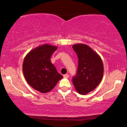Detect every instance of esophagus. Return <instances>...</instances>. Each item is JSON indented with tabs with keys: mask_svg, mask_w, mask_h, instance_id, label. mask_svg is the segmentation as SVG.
<instances>
[{
	"mask_svg": "<svg viewBox=\"0 0 127 127\" xmlns=\"http://www.w3.org/2000/svg\"><path fill=\"white\" fill-rule=\"evenodd\" d=\"M64 78H68V74H65V75H64L63 76Z\"/></svg>",
	"mask_w": 127,
	"mask_h": 127,
	"instance_id": "esophagus-1",
	"label": "esophagus"
}]
</instances>
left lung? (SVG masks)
I'll return each instance as SVG.
<instances>
[{
  "instance_id": "1",
  "label": "left lung",
  "mask_w": 127,
  "mask_h": 127,
  "mask_svg": "<svg viewBox=\"0 0 127 127\" xmlns=\"http://www.w3.org/2000/svg\"><path fill=\"white\" fill-rule=\"evenodd\" d=\"M73 48L78 57V70L73 78V84L77 92L84 95L95 90L101 81L103 62L100 55L88 45L76 43Z\"/></svg>"
}]
</instances>
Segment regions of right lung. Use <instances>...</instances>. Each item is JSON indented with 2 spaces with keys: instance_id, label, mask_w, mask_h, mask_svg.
I'll list each match as a JSON object with an SVG mask.
<instances>
[{
  "instance_id": "add662e5",
  "label": "right lung",
  "mask_w": 127,
  "mask_h": 127,
  "mask_svg": "<svg viewBox=\"0 0 127 127\" xmlns=\"http://www.w3.org/2000/svg\"><path fill=\"white\" fill-rule=\"evenodd\" d=\"M57 49L56 46L42 45L30 51L24 59L23 71L26 81L42 93H48L63 78L50 60Z\"/></svg>"
}]
</instances>
